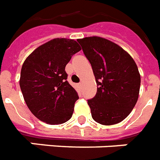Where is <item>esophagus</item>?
<instances>
[{
    "instance_id": "1",
    "label": "esophagus",
    "mask_w": 160,
    "mask_h": 160,
    "mask_svg": "<svg viewBox=\"0 0 160 160\" xmlns=\"http://www.w3.org/2000/svg\"><path fill=\"white\" fill-rule=\"evenodd\" d=\"M78 87L80 88V89H81V88H82V84H81V83H79V84H78Z\"/></svg>"
}]
</instances>
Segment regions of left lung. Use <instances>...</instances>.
Instances as JSON below:
<instances>
[{
    "label": "left lung",
    "mask_w": 160,
    "mask_h": 160,
    "mask_svg": "<svg viewBox=\"0 0 160 160\" xmlns=\"http://www.w3.org/2000/svg\"><path fill=\"white\" fill-rule=\"evenodd\" d=\"M92 66L97 93L88 100L93 119L111 125L126 118L139 97L140 75L133 58L114 42L91 36L78 39Z\"/></svg>",
    "instance_id": "obj_1"
}]
</instances>
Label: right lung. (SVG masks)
Listing matches in <instances>:
<instances>
[{
  "label": "right lung",
  "mask_w": 160,
  "mask_h": 160,
  "mask_svg": "<svg viewBox=\"0 0 160 160\" xmlns=\"http://www.w3.org/2000/svg\"><path fill=\"white\" fill-rule=\"evenodd\" d=\"M81 50L74 40L56 38L41 45L26 58L20 78V87L29 109L50 124L68 121L79 99L69 84L65 66Z\"/></svg>",
  "instance_id": "add662e5"
}]
</instances>
